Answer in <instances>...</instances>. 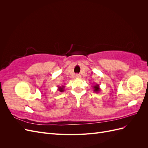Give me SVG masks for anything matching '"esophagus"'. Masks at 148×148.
Listing matches in <instances>:
<instances>
[{
  "label": "esophagus",
  "instance_id": "esophagus-1",
  "mask_svg": "<svg viewBox=\"0 0 148 148\" xmlns=\"http://www.w3.org/2000/svg\"><path fill=\"white\" fill-rule=\"evenodd\" d=\"M75 78H81V75H79V74L75 75Z\"/></svg>",
  "mask_w": 148,
  "mask_h": 148
}]
</instances>
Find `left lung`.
<instances>
[{"mask_svg":"<svg viewBox=\"0 0 148 148\" xmlns=\"http://www.w3.org/2000/svg\"><path fill=\"white\" fill-rule=\"evenodd\" d=\"M92 87H93V89H94L93 91L95 92H96V93L99 92V91H101V88L99 87V84H96V85H94Z\"/></svg>","mask_w":148,"mask_h":148,"instance_id":"8db88e82","label":"left lung"}]
</instances>
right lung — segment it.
I'll return each mask as SVG.
<instances>
[{
	"label": "right lung",
	"instance_id": "add662e5",
	"mask_svg": "<svg viewBox=\"0 0 148 148\" xmlns=\"http://www.w3.org/2000/svg\"><path fill=\"white\" fill-rule=\"evenodd\" d=\"M64 88L65 86H58V91L60 92L64 91Z\"/></svg>",
	"mask_w": 148,
	"mask_h": 148
}]
</instances>
